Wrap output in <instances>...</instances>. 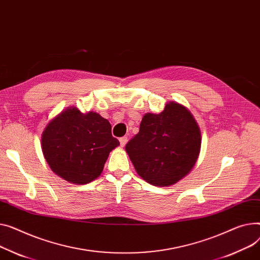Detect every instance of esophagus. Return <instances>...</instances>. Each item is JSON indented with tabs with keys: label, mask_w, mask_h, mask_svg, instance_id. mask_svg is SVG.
<instances>
[{
	"label": "esophagus",
	"mask_w": 260,
	"mask_h": 260,
	"mask_svg": "<svg viewBox=\"0 0 260 260\" xmlns=\"http://www.w3.org/2000/svg\"><path fill=\"white\" fill-rule=\"evenodd\" d=\"M119 141H120V145L123 147V146L126 144V142H127V138H126V137H122V138H120Z\"/></svg>",
	"instance_id": "esophagus-1"
}]
</instances>
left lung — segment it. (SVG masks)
<instances>
[{"instance_id": "left-lung-1", "label": "left lung", "mask_w": 260, "mask_h": 260, "mask_svg": "<svg viewBox=\"0 0 260 260\" xmlns=\"http://www.w3.org/2000/svg\"><path fill=\"white\" fill-rule=\"evenodd\" d=\"M201 129L181 103L169 101L160 114L146 113L125 150L143 180L166 187L184 179L199 159Z\"/></svg>"}]
</instances>
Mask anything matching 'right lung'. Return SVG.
<instances>
[{
	"label": "right lung",
	"mask_w": 260,
	"mask_h": 260,
	"mask_svg": "<svg viewBox=\"0 0 260 260\" xmlns=\"http://www.w3.org/2000/svg\"><path fill=\"white\" fill-rule=\"evenodd\" d=\"M44 158L55 175L72 184H88L103 170L120 145L109 120L75 107L61 111L46 125L41 140Z\"/></svg>",
	"instance_id": "obj_1"
}]
</instances>
